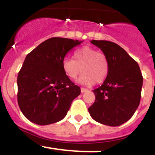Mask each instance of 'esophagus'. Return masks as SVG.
Returning a JSON list of instances; mask_svg holds the SVG:
<instances>
[{"mask_svg":"<svg viewBox=\"0 0 155 155\" xmlns=\"http://www.w3.org/2000/svg\"><path fill=\"white\" fill-rule=\"evenodd\" d=\"M81 92H82V93H84V92H87V91H88V89H86V88H83V87H81Z\"/></svg>","mask_w":155,"mask_h":155,"instance_id":"34e87169","label":"esophagus"}]
</instances>
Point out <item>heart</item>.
I'll return each instance as SVG.
<instances>
[{"label": "heart", "mask_w": 155, "mask_h": 155, "mask_svg": "<svg viewBox=\"0 0 155 155\" xmlns=\"http://www.w3.org/2000/svg\"><path fill=\"white\" fill-rule=\"evenodd\" d=\"M81 68L84 74L79 83L92 85L96 82H103L109 71V63L105 54L89 46H84L74 51V59L66 57L63 61L65 74L71 80L77 79Z\"/></svg>", "instance_id": "heart-1"}]
</instances>
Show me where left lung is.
<instances>
[{
    "label": "left lung",
    "mask_w": 155,
    "mask_h": 155,
    "mask_svg": "<svg viewBox=\"0 0 155 155\" xmlns=\"http://www.w3.org/2000/svg\"><path fill=\"white\" fill-rule=\"evenodd\" d=\"M107 57L109 71L103 84L94 89L91 117L109 126H119L133 116L140 104L143 75L138 63L122 47L106 40H92Z\"/></svg>",
    "instance_id": "left-lung-1"
}]
</instances>
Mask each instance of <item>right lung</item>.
Masks as SVG:
<instances>
[{"label":"right lung","mask_w":155,"mask_h":155,"mask_svg":"<svg viewBox=\"0 0 155 155\" xmlns=\"http://www.w3.org/2000/svg\"><path fill=\"white\" fill-rule=\"evenodd\" d=\"M82 41L53 37L41 43L27 55L19 71L18 103L30 122L46 125L62 120L73 100L81 94L65 74V56Z\"/></svg>","instance_id":"obj_1"}]
</instances>
